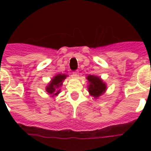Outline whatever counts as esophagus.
I'll return each instance as SVG.
<instances>
[{
	"mask_svg": "<svg viewBox=\"0 0 151 151\" xmlns=\"http://www.w3.org/2000/svg\"><path fill=\"white\" fill-rule=\"evenodd\" d=\"M73 76L76 78H78L79 77V73L78 71H75L73 73Z\"/></svg>",
	"mask_w": 151,
	"mask_h": 151,
	"instance_id": "1",
	"label": "esophagus"
}]
</instances>
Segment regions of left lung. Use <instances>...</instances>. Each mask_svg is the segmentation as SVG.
<instances>
[{"label":"left lung","instance_id":"obj_1","mask_svg":"<svg viewBox=\"0 0 151 151\" xmlns=\"http://www.w3.org/2000/svg\"><path fill=\"white\" fill-rule=\"evenodd\" d=\"M87 78L90 83L88 85V91L90 92L91 95L98 97L106 91V85L99 77L88 76Z\"/></svg>","mask_w":151,"mask_h":151}]
</instances>
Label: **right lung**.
I'll list each match as a JSON object with an SVG mask.
<instances>
[{
	"label": "right lung",
	"instance_id": "obj_1",
	"mask_svg": "<svg viewBox=\"0 0 151 151\" xmlns=\"http://www.w3.org/2000/svg\"><path fill=\"white\" fill-rule=\"evenodd\" d=\"M66 75L58 74L53 79L51 82L48 85V86L46 88L47 91L48 92L49 94H53L54 95H57L59 93L60 90L57 91V89L59 88L62 85V82L65 78H66Z\"/></svg>",
	"mask_w": 151,
	"mask_h": 151
}]
</instances>
